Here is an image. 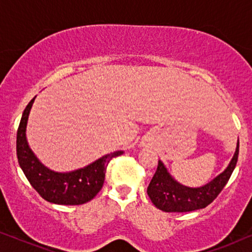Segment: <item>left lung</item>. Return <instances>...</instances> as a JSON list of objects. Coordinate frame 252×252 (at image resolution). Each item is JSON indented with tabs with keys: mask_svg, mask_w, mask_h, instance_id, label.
<instances>
[{
	"mask_svg": "<svg viewBox=\"0 0 252 252\" xmlns=\"http://www.w3.org/2000/svg\"><path fill=\"white\" fill-rule=\"evenodd\" d=\"M239 148L240 143L237 141L235 154L225 171L217 175L206 185L196 188L179 184L168 173L163 161L158 160L156 173L154 174L148 186V196L157 209L165 212H189L206 208L220 194V191L228 182L236 166Z\"/></svg>",
	"mask_w": 252,
	"mask_h": 252,
	"instance_id": "8db88e82",
	"label": "left lung"
}]
</instances>
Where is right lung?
I'll use <instances>...</instances> for the list:
<instances>
[{
  "mask_svg": "<svg viewBox=\"0 0 252 252\" xmlns=\"http://www.w3.org/2000/svg\"><path fill=\"white\" fill-rule=\"evenodd\" d=\"M36 97V96H35ZM24 110L17 130V158L27 180L46 201L61 205H80L92 201L104 184L106 166L112 158L124 154L115 151L87 166L71 172H55L41 163L29 146L26 126L34 99Z\"/></svg>",
  "mask_w": 252,
  "mask_h": 252,
  "instance_id": "1",
  "label": "right lung"
}]
</instances>
